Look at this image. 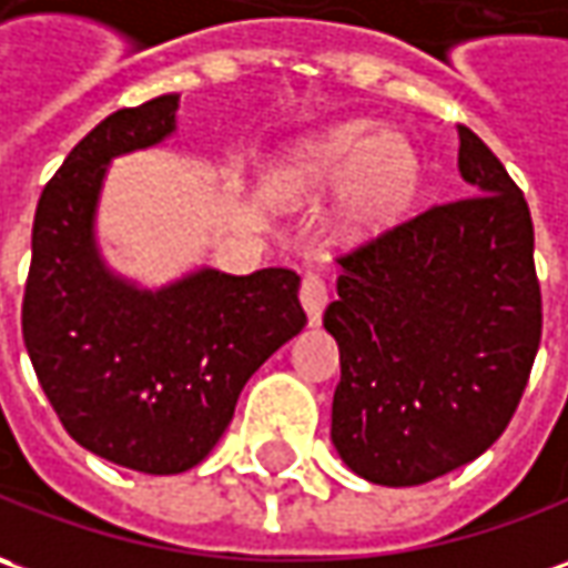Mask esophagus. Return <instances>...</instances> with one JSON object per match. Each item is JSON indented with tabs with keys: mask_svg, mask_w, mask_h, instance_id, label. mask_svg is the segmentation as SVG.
<instances>
[{
	"mask_svg": "<svg viewBox=\"0 0 568 568\" xmlns=\"http://www.w3.org/2000/svg\"><path fill=\"white\" fill-rule=\"evenodd\" d=\"M326 301H329L326 280H323V276H316V273H304V280H301V304H304V311H307L311 326H316V323L323 320Z\"/></svg>",
	"mask_w": 568,
	"mask_h": 568,
	"instance_id": "34e87169",
	"label": "esophagus"
}]
</instances>
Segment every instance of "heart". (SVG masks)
Here are the masks:
<instances>
[{
  "label": "heart",
  "instance_id": "b5f03b06",
  "mask_svg": "<svg viewBox=\"0 0 568 568\" xmlns=\"http://www.w3.org/2000/svg\"><path fill=\"white\" fill-rule=\"evenodd\" d=\"M419 154L376 121H342L301 139L273 171V195L307 202L338 189L335 230L366 239L392 226L414 202Z\"/></svg>",
  "mask_w": 568,
  "mask_h": 568
}]
</instances>
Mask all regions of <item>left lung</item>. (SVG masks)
Segmentation results:
<instances>
[{"instance_id": "obj_1", "label": "left lung", "mask_w": 568, "mask_h": 568, "mask_svg": "<svg viewBox=\"0 0 568 568\" xmlns=\"http://www.w3.org/2000/svg\"><path fill=\"white\" fill-rule=\"evenodd\" d=\"M457 133L473 195L338 257V298L323 314L342 354L333 445L351 473L388 488L495 445L541 342L526 199L473 130Z\"/></svg>"}]
</instances>
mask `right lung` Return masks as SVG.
Instances as JSON below:
<instances>
[{"instance_id":"right-lung-1","label":"right lung","mask_w":568,"mask_h":568,"mask_svg":"<svg viewBox=\"0 0 568 568\" xmlns=\"http://www.w3.org/2000/svg\"><path fill=\"white\" fill-rule=\"evenodd\" d=\"M180 95L108 114L42 189L21 329L61 426L102 460L186 473L217 445L254 369L307 323L295 270L199 267L142 288L108 267L95 214L108 164L176 133Z\"/></svg>"}]
</instances>
